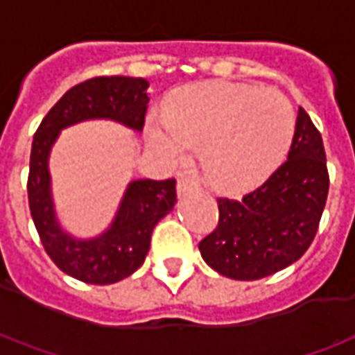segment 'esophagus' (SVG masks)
<instances>
[{
    "label": "esophagus",
    "mask_w": 355,
    "mask_h": 355,
    "mask_svg": "<svg viewBox=\"0 0 355 355\" xmlns=\"http://www.w3.org/2000/svg\"><path fill=\"white\" fill-rule=\"evenodd\" d=\"M192 190H198V182L192 180V178L182 177L177 182V192L178 193H186V192H192Z\"/></svg>",
    "instance_id": "esophagus-1"
}]
</instances>
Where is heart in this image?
I'll list each match as a JSON object with an SVG mask.
<instances>
[{"instance_id":"obj_1","label":"heart","mask_w":355,"mask_h":355,"mask_svg":"<svg viewBox=\"0 0 355 355\" xmlns=\"http://www.w3.org/2000/svg\"><path fill=\"white\" fill-rule=\"evenodd\" d=\"M295 132L297 114L285 94L232 81L182 89L146 125L148 146L163 162H182L198 146L203 177L218 192L261 184L285 159Z\"/></svg>"}]
</instances>
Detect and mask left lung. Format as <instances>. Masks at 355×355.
I'll use <instances>...</instances> for the list:
<instances>
[{
    "label": "left lung",
    "instance_id": "left-lung-1",
    "mask_svg": "<svg viewBox=\"0 0 355 355\" xmlns=\"http://www.w3.org/2000/svg\"><path fill=\"white\" fill-rule=\"evenodd\" d=\"M329 192L325 148L298 108L287 162L239 200L218 198V224L200 241L203 261L220 275L251 282L297 262L315 238Z\"/></svg>",
    "mask_w": 355,
    "mask_h": 355
}]
</instances>
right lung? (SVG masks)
I'll return each mask as SVG.
<instances>
[{
  "mask_svg": "<svg viewBox=\"0 0 355 355\" xmlns=\"http://www.w3.org/2000/svg\"><path fill=\"white\" fill-rule=\"evenodd\" d=\"M142 78H93L76 85L37 127L30 154L28 203L45 251L64 274L83 283L110 285L142 266L155 224L177 203V180L140 178L127 186L116 216L96 238L80 239L60 226L51 192L49 155L62 129L87 119H112L142 131L148 110Z\"/></svg>",
  "mask_w": 355,
  "mask_h": 355,
  "instance_id": "obj_1",
  "label": "right lung"
}]
</instances>
